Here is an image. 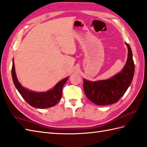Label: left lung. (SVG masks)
I'll return each mask as SVG.
<instances>
[{"label":"left lung","instance_id":"1","mask_svg":"<svg viewBox=\"0 0 147 147\" xmlns=\"http://www.w3.org/2000/svg\"><path fill=\"white\" fill-rule=\"evenodd\" d=\"M125 43L128 47V57L122 71L109 80L95 82L86 80L83 81L86 97L96 105L104 106L117 102L125 94L132 81L135 65L130 47Z\"/></svg>","mask_w":147,"mask_h":147}]
</instances>
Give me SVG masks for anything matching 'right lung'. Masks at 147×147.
<instances>
[{
  "label": "right lung",
  "mask_w": 147,
  "mask_h": 147,
  "mask_svg": "<svg viewBox=\"0 0 147 147\" xmlns=\"http://www.w3.org/2000/svg\"><path fill=\"white\" fill-rule=\"evenodd\" d=\"M12 76L15 86L18 91L31 106L38 109H45L55 106L62 97V89L68 77L59 81L53 89L45 92H35L24 88L18 81L15 71V65L13 60Z\"/></svg>",
  "instance_id": "add662e5"
}]
</instances>
